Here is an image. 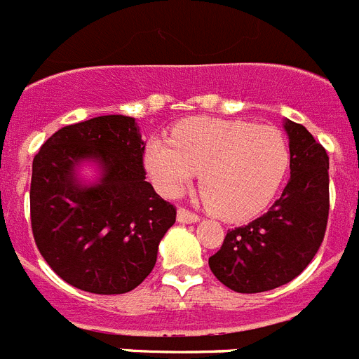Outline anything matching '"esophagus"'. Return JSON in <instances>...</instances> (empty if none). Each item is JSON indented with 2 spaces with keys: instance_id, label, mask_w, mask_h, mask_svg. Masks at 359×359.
Wrapping results in <instances>:
<instances>
[{
  "instance_id": "1",
  "label": "esophagus",
  "mask_w": 359,
  "mask_h": 359,
  "mask_svg": "<svg viewBox=\"0 0 359 359\" xmlns=\"http://www.w3.org/2000/svg\"><path fill=\"white\" fill-rule=\"evenodd\" d=\"M177 219L179 222H198L201 221V217L197 213L189 212L188 208H179V212H177Z\"/></svg>"
}]
</instances>
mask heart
Wrapping results in <instances>:
<instances>
[{
	"mask_svg": "<svg viewBox=\"0 0 359 359\" xmlns=\"http://www.w3.org/2000/svg\"><path fill=\"white\" fill-rule=\"evenodd\" d=\"M290 165L287 137L272 126L243 120L189 118L171 142L151 138L146 168L165 197H177L201 173L208 208L226 221L261 213L281 188Z\"/></svg>",
	"mask_w": 359,
	"mask_h": 359,
	"instance_id": "obj_1",
	"label": "heart"
}]
</instances>
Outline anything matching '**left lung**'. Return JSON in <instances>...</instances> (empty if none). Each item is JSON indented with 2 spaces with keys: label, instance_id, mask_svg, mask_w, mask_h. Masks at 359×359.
I'll return each instance as SVG.
<instances>
[{
  "label": "left lung",
  "instance_id": "1",
  "mask_svg": "<svg viewBox=\"0 0 359 359\" xmlns=\"http://www.w3.org/2000/svg\"><path fill=\"white\" fill-rule=\"evenodd\" d=\"M290 180L264 215L228 230L208 261L213 276L239 294L287 285L318 254L328 221V156L301 123L287 120Z\"/></svg>",
  "mask_w": 359,
  "mask_h": 359
}]
</instances>
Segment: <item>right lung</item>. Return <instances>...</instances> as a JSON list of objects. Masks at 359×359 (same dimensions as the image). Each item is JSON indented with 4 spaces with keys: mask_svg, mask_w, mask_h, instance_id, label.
<instances>
[{
    "mask_svg": "<svg viewBox=\"0 0 359 359\" xmlns=\"http://www.w3.org/2000/svg\"><path fill=\"white\" fill-rule=\"evenodd\" d=\"M131 116L107 114L58 129L32 161L31 226L40 254L63 281L91 294H126L151 273L177 210L146 180ZM83 158L102 165L93 187L77 184Z\"/></svg>",
    "mask_w": 359,
    "mask_h": 359,
    "instance_id": "right-lung-1",
    "label": "right lung"
}]
</instances>
